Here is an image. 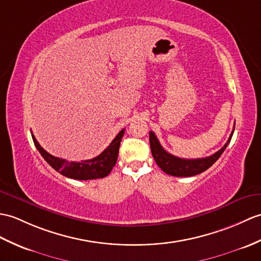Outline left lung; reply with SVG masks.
<instances>
[{
  "instance_id": "1",
  "label": "left lung",
  "mask_w": 261,
  "mask_h": 261,
  "mask_svg": "<svg viewBox=\"0 0 261 261\" xmlns=\"http://www.w3.org/2000/svg\"><path fill=\"white\" fill-rule=\"evenodd\" d=\"M232 135L233 131L230 135L226 144L219 151H217L213 155L201 159H181L167 152L162 148L158 138L155 137L152 131H150L149 133V140L153 159L156 162V165L162 169V171H165L170 175H174V177H192V175L199 174L207 170V169H209L220 158V155L227 148L230 140H231Z\"/></svg>"
}]
</instances>
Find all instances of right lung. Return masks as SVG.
<instances>
[{
    "label": "right lung",
    "instance_id": "add662e5",
    "mask_svg": "<svg viewBox=\"0 0 261 261\" xmlns=\"http://www.w3.org/2000/svg\"><path fill=\"white\" fill-rule=\"evenodd\" d=\"M124 129L121 130L118 136L113 139L110 145L100 153L98 156L91 160H82L81 162L66 161L65 159L57 158L41 147L40 143L36 141L35 137L32 135L33 142L36 149L39 150L41 155L50 165L54 170L61 173L64 177L76 180H91L105 178L111 172L112 168L116 166L118 159V152L120 148L121 139L123 137Z\"/></svg>",
    "mask_w": 261,
    "mask_h": 261
}]
</instances>
